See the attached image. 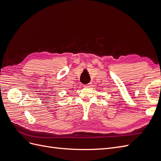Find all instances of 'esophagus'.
Returning <instances> with one entry per match:
<instances>
[{
  "mask_svg": "<svg viewBox=\"0 0 161 161\" xmlns=\"http://www.w3.org/2000/svg\"><path fill=\"white\" fill-rule=\"evenodd\" d=\"M91 82H89V84L85 85H84V87H89V86H91Z\"/></svg>",
  "mask_w": 161,
  "mask_h": 161,
  "instance_id": "1",
  "label": "esophagus"
}]
</instances>
